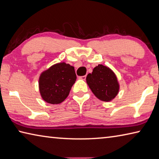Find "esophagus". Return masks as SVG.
I'll return each instance as SVG.
<instances>
[{
	"mask_svg": "<svg viewBox=\"0 0 159 159\" xmlns=\"http://www.w3.org/2000/svg\"><path fill=\"white\" fill-rule=\"evenodd\" d=\"M86 78H87V76H86V75H84V76L80 77V79H81V80H85Z\"/></svg>",
	"mask_w": 159,
	"mask_h": 159,
	"instance_id": "1",
	"label": "esophagus"
}]
</instances>
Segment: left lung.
<instances>
[{
    "instance_id": "left-lung-1",
    "label": "left lung",
    "mask_w": 159,
    "mask_h": 159,
    "mask_svg": "<svg viewBox=\"0 0 159 159\" xmlns=\"http://www.w3.org/2000/svg\"><path fill=\"white\" fill-rule=\"evenodd\" d=\"M86 80L93 93L102 101H112L119 91V83L115 73L102 64L95 67L92 73L87 75Z\"/></svg>"
}]
</instances>
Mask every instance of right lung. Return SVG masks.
I'll use <instances>...</instances> for the list:
<instances>
[{"label": "right lung", "mask_w": 159, "mask_h": 159, "mask_svg": "<svg viewBox=\"0 0 159 159\" xmlns=\"http://www.w3.org/2000/svg\"><path fill=\"white\" fill-rule=\"evenodd\" d=\"M76 79L74 67L70 64L61 62L52 66L39 77L42 98L50 104L61 103L68 96Z\"/></svg>", "instance_id": "1"}]
</instances>
